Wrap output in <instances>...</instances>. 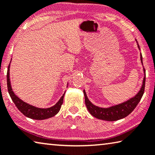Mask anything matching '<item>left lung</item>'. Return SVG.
<instances>
[{"label": "left lung", "mask_w": 155, "mask_h": 155, "mask_svg": "<svg viewBox=\"0 0 155 155\" xmlns=\"http://www.w3.org/2000/svg\"><path fill=\"white\" fill-rule=\"evenodd\" d=\"M138 48L140 50L139 45ZM141 61L142 64H143L141 53ZM143 71L144 77L143 80V84H142V86L141 89H140L139 92L134 97L131 98L130 99H129L126 102L122 103L121 104L114 105V106L107 107V108H103V107L96 106V105L92 104L90 101L85 90H83V93H84L85 96V103L88 111H89V112L92 116H94L97 119L105 120V121H117V120L121 119L123 118L127 117V115H129L134 110L135 107H137V105H138L144 93L145 83H146V70H145V68H143Z\"/></svg>", "instance_id": "obj_1"}]
</instances>
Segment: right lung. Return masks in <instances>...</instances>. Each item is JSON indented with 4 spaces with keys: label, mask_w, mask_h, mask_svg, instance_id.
<instances>
[{
    "label": "right lung",
    "mask_w": 155,
    "mask_h": 155,
    "mask_svg": "<svg viewBox=\"0 0 155 155\" xmlns=\"http://www.w3.org/2000/svg\"><path fill=\"white\" fill-rule=\"evenodd\" d=\"M9 67H10V63L8 66V70L7 72V89H8V92L12 101L14 103L19 111H21L27 117L36 120H43L51 118L59 112L61 105L63 103V97H64L65 93L54 106L48 107V108H39V107H34L33 105L27 104L15 95L12 89L10 79H9Z\"/></svg>",
    "instance_id": "1"
}]
</instances>
